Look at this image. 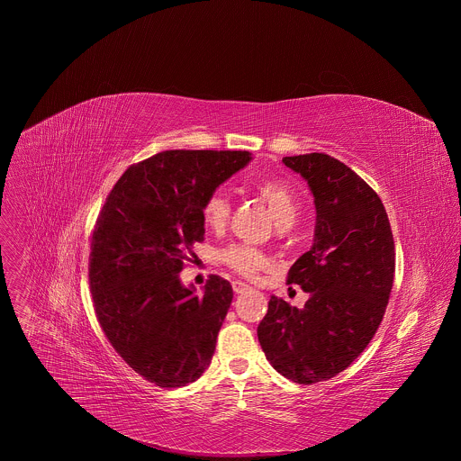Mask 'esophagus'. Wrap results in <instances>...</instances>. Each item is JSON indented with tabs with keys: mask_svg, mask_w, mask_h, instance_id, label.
Segmentation results:
<instances>
[{
	"mask_svg": "<svg viewBox=\"0 0 461 461\" xmlns=\"http://www.w3.org/2000/svg\"><path fill=\"white\" fill-rule=\"evenodd\" d=\"M231 288H233L235 294H244V292L249 290V286L244 285V283H240V281H233V283H231Z\"/></svg>",
	"mask_w": 461,
	"mask_h": 461,
	"instance_id": "1",
	"label": "esophagus"
}]
</instances>
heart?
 <instances>
[{"label":"heart","mask_w":461,"mask_h":461,"mask_svg":"<svg viewBox=\"0 0 461 461\" xmlns=\"http://www.w3.org/2000/svg\"><path fill=\"white\" fill-rule=\"evenodd\" d=\"M255 191L265 201L279 226H290L299 215L301 203L294 189L277 178H262L255 182ZM230 199L217 191L210 194L203 204V219L210 230H222L230 217ZM221 258L228 268L244 277H253L257 272L268 267V258L260 249L248 244H231L222 253Z\"/></svg>","instance_id":"1"}]
</instances>
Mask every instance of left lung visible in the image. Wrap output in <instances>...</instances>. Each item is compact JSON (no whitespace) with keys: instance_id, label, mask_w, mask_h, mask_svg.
Here are the masks:
<instances>
[{"instance_id":"1","label":"left lung","mask_w":461,"mask_h":461,"mask_svg":"<svg viewBox=\"0 0 461 461\" xmlns=\"http://www.w3.org/2000/svg\"><path fill=\"white\" fill-rule=\"evenodd\" d=\"M283 162L313 193V244L286 279L310 299L299 310L272 295L257 336L279 374L312 384L343 372L372 341L388 304L396 251L381 199L348 166L324 153Z\"/></svg>"}]
</instances>
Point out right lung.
Masks as SVG:
<instances>
[{"label": "right lung", "instance_id": "add662e5", "mask_svg": "<svg viewBox=\"0 0 461 461\" xmlns=\"http://www.w3.org/2000/svg\"><path fill=\"white\" fill-rule=\"evenodd\" d=\"M249 160L248 151L157 153L125 169L96 219L89 286L98 322L116 354L162 388L196 381L212 363L231 285L210 276L199 297L178 274L204 240V201Z\"/></svg>", "mask_w": 461, "mask_h": 461}]
</instances>
